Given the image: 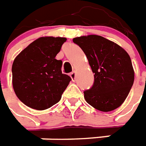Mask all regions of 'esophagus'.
Here are the masks:
<instances>
[{
    "mask_svg": "<svg viewBox=\"0 0 146 146\" xmlns=\"http://www.w3.org/2000/svg\"><path fill=\"white\" fill-rule=\"evenodd\" d=\"M70 77L72 78V80L74 82V81H75V78H76V72H75V71H73L72 73H70Z\"/></svg>",
    "mask_w": 146,
    "mask_h": 146,
    "instance_id": "34e87169",
    "label": "esophagus"
}]
</instances>
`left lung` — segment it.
Masks as SVG:
<instances>
[{
	"instance_id": "left-lung-1",
	"label": "left lung",
	"mask_w": 146,
	"mask_h": 146,
	"mask_svg": "<svg viewBox=\"0 0 146 146\" xmlns=\"http://www.w3.org/2000/svg\"><path fill=\"white\" fill-rule=\"evenodd\" d=\"M88 59L94 82L84 91L86 101L101 111H111L124 102L134 82L131 58L118 44L99 35L73 39Z\"/></svg>"
}]
</instances>
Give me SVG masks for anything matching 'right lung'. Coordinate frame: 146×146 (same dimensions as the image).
Masks as SVG:
<instances>
[{
  "label": "right lung",
  "instance_id": "right-lung-1",
  "mask_svg": "<svg viewBox=\"0 0 146 146\" xmlns=\"http://www.w3.org/2000/svg\"><path fill=\"white\" fill-rule=\"evenodd\" d=\"M66 38L41 37L17 56L12 65L14 92L25 105L45 110L57 103L72 80L56 59Z\"/></svg>",
  "mask_w": 146,
  "mask_h": 146
}]
</instances>
